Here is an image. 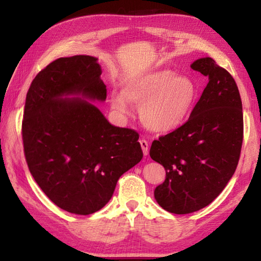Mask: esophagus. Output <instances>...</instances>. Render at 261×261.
<instances>
[{"label": "esophagus", "mask_w": 261, "mask_h": 261, "mask_svg": "<svg viewBox=\"0 0 261 261\" xmlns=\"http://www.w3.org/2000/svg\"><path fill=\"white\" fill-rule=\"evenodd\" d=\"M139 143H140L141 149H143L144 155H147V154H148V146H149L148 141H147V140H145V139H140V140H139Z\"/></svg>", "instance_id": "esophagus-1"}]
</instances>
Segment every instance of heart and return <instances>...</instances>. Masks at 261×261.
<instances>
[{
    "label": "heart",
    "instance_id": "obj_1",
    "mask_svg": "<svg viewBox=\"0 0 261 261\" xmlns=\"http://www.w3.org/2000/svg\"><path fill=\"white\" fill-rule=\"evenodd\" d=\"M122 93L114 92L116 112H129V101L140 105L141 122L155 132H169L182 126L196 106L199 87L189 76H176L171 70H148L127 81Z\"/></svg>",
    "mask_w": 261,
    "mask_h": 261
}]
</instances>
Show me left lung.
Here are the masks:
<instances>
[{
    "label": "left lung",
    "mask_w": 261,
    "mask_h": 261,
    "mask_svg": "<svg viewBox=\"0 0 261 261\" xmlns=\"http://www.w3.org/2000/svg\"><path fill=\"white\" fill-rule=\"evenodd\" d=\"M208 77L189 120L159 137L149 155L165 167L166 179L154 190L163 210L189 214L210 205L235 173L243 143V110L235 79L211 57L194 61Z\"/></svg>",
    "instance_id": "1"
}]
</instances>
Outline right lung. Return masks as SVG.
<instances>
[{
  "mask_svg": "<svg viewBox=\"0 0 261 261\" xmlns=\"http://www.w3.org/2000/svg\"><path fill=\"white\" fill-rule=\"evenodd\" d=\"M101 73L93 56L61 57L26 94L21 136L30 173L56 206L78 215L102 208L118 178L143 159L138 132L112 125L83 100L107 98Z\"/></svg>",
  "mask_w": 261,
  "mask_h": 261,
  "instance_id": "1",
  "label": "right lung"
}]
</instances>
